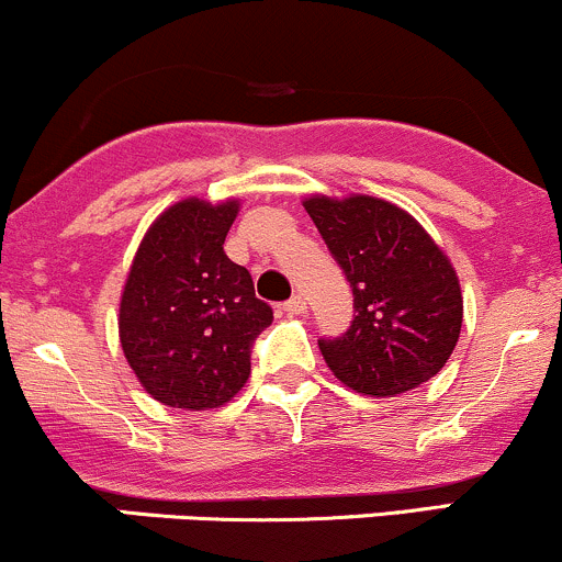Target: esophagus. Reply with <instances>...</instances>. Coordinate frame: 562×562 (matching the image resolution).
Masks as SVG:
<instances>
[{
    "mask_svg": "<svg viewBox=\"0 0 562 562\" xmlns=\"http://www.w3.org/2000/svg\"><path fill=\"white\" fill-rule=\"evenodd\" d=\"M283 311H286L289 316H303V313L307 311L305 297H300V294H294L292 300H286V303H283Z\"/></svg>",
    "mask_w": 562,
    "mask_h": 562,
    "instance_id": "esophagus-1",
    "label": "esophagus"
}]
</instances>
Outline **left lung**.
<instances>
[{"label":"left lung","mask_w":562,"mask_h":562,"mask_svg":"<svg viewBox=\"0 0 562 562\" xmlns=\"http://www.w3.org/2000/svg\"><path fill=\"white\" fill-rule=\"evenodd\" d=\"M303 206L353 289L351 329L318 340L340 383L359 394L418 389L448 364L463 322L452 262L415 216L372 195H311Z\"/></svg>","instance_id":"obj_1"}]
</instances>
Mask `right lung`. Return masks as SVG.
I'll return each mask as SVG.
<instances>
[{
	"instance_id": "add662e5",
	"label": "right lung",
	"mask_w": 562,
	"mask_h": 562,
	"mask_svg": "<svg viewBox=\"0 0 562 562\" xmlns=\"http://www.w3.org/2000/svg\"><path fill=\"white\" fill-rule=\"evenodd\" d=\"M240 201L184 198L149 225L123 297L120 346L153 400L222 407L251 375V342L273 322L249 270L225 255Z\"/></svg>"
}]
</instances>
